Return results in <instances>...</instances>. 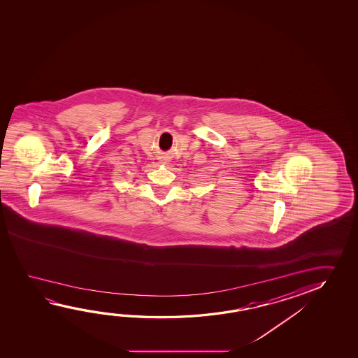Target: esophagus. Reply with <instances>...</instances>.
<instances>
[{"label": "esophagus", "mask_w": 358, "mask_h": 358, "mask_svg": "<svg viewBox=\"0 0 358 358\" xmlns=\"http://www.w3.org/2000/svg\"><path fill=\"white\" fill-rule=\"evenodd\" d=\"M169 161H167V159H161V164H167Z\"/></svg>", "instance_id": "esophagus-1"}]
</instances>
